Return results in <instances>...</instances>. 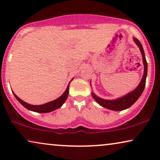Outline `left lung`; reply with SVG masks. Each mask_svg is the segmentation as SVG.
<instances>
[{
    "label": "left lung",
    "mask_w": 160,
    "mask_h": 160,
    "mask_svg": "<svg viewBox=\"0 0 160 160\" xmlns=\"http://www.w3.org/2000/svg\"><path fill=\"white\" fill-rule=\"evenodd\" d=\"M133 41L136 43V45L139 47L140 51H141L142 58H143V63L144 66V71L143 77L141 78V81L140 82L139 84L135 89H133L132 92L127 94V95L122 96V97L116 98L114 100H106L98 97L95 95L93 92H92L91 95L94 98V100L98 102L100 106H101L103 108L111 111H123L125 109H128L132 106L135 102L137 101L138 99L141 97V95L143 93L145 88L146 85V76H147V70H148V65L146 62L145 53H144L143 47L142 44L140 43V41L138 40L136 38L133 37ZM91 83V82H90ZM91 86V84H90Z\"/></svg>",
    "instance_id": "obj_1"
}]
</instances>
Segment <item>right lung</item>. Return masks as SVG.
Here are the masks:
<instances>
[{
    "label": "right lung",
    "instance_id": "1",
    "mask_svg": "<svg viewBox=\"0 0 160 160\" xmlns=\"http://www.w3.org/2000/svg\"><path fill=\"white\" fill-rule=\"evenodd\" d=\"M73 79V78L71 80V82H69L68 85L65 91L63 92V94L61 96H60L57 99L52 100V101L48 102L47 103L42 104V105H31L25 101H23L22 100H21L20 98L15 95L14 92H13L14 95L16 98V99L18 100V101L20 102V103L22 105V106L26 108L28 110L34 111V112H37V113H49V112H52L54 110H57L59 108H60L61 106L64 104V102L66 100L69 94V86H70V83L72 82V80Z\"/></svg>",
    "mask_w": 160,
    "mask_h": 160
}]
</instances>
